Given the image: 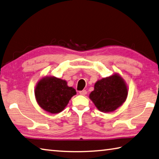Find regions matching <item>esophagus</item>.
I'll list each match as a JSON object with an SVG mask.
<instances>
[{
	"mask_svg": "<svg viewBox=\"0 0 159 159\" xmlns=\"http://www.w3.org/2000/svg\"><path fill=\"white\" fill-rule=\"evenodd\" d=\"M86 93H87V91H86V90H82V91H80V94L82 95H85Z\"/></svg>",
	"mask_w": 159,
	"mask_h": 159,
	"instance_id": "34e87169",
	"label": "esophagus"
}]
</instances>
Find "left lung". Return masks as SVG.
I'll return each instance as SVG.
<instances>
[{
    "mask_svg": "<svg viewBox=\"0 0 159 159\" xmlns=\"http://www.w3.org/2000/svg\"><path fill=\"white\" fill-rule=\"evenodd\" d=\"M127 97V88L118 75L103 78L95 84L89 98L102 112L113 111L121 106Z\"/></svg>",
    "mask_w": 159,
    "mask_h": 159,
    "instance_id": "1",
    "label": "left lung"
}]
</instances>
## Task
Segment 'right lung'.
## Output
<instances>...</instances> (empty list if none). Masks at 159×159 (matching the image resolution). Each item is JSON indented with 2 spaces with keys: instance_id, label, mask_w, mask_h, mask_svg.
<instances>
[{
  "instance_id": "1",
  "label": "right lung",
  "mask_w": 159,
  "mask_h": 159,
  "mask_svg": "<svg viewBox=\"0 0 159 159\" xmlns=\"http://www.w3.org/2000/svg\"><path fill=\"white\" fill-rule=\"evenodd\" d=\"M75 94V89L68 86L65 80L55 77L41 79L35 89L38 104L43 109L51 113H60Z\"/></svg>"
}]
</instances>
